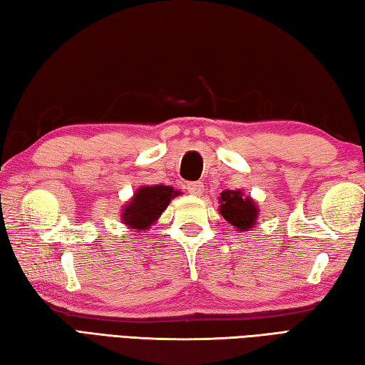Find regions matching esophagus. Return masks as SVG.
<instances>
[{"instance_id": "1", "label": "esophagus", "mask_w": 365, "mask_h": 365, "mask_svg": "<svg viewBox=\"0 0 365 365\" xmlns=\"http://www.w3.org/2000/svg\"><path fill=\"white\" fill-rule=\"evenodd\" d=\"M187 192L190 193V195H195V197H200L203 193V184L202 182H189L187 184Z\"/></svg>"}]
</instances>
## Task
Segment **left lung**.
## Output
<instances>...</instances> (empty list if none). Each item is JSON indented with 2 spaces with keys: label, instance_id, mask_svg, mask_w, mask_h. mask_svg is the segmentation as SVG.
Masks as SVG:
<instances>
[{
  "label": "left lung",
  "instance_id": "8db88e82",
  "mask_svg": "<svg viewBox=\"0 0 365 365\" xmlns=\"http://www.w3.org/2000/svg\"><path fill=\"white\" fill-rule=\"evenodd\" d=\"M219 212L230 225H233L240 233L252 232L258 220V205L250 195L240 189L224 190L219 197Z\"/></svg>",
  "mask_w": 365,
  "mask_h": 365
}]
</instances>
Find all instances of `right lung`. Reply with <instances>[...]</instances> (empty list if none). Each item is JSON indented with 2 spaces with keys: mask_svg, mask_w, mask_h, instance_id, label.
Listing matches in <instances>:
<instances>
[{
  "mask_svg": "<svg viewBox=\"0 0 365 365\" xmlns=\"http://www.w3.org/2000/svg\"><path fill=\"white\" fill-rule=\"evenodd\" d=\"M178 195H181V192L172 185H141L129 202L123 206V224L135 233L150 230L159 220L162 212L167 210L170 202Z\"/></svg>",
  "mask_w": 365,
  "mask_h": 365,
  "instance_id": "add662e5",
  "label": "right lung"
}]
</instances>
